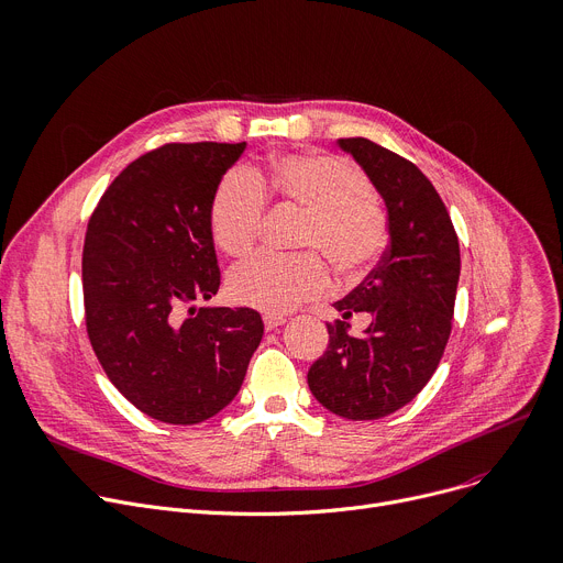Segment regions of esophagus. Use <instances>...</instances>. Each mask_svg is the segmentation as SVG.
Wrapping results in <instances>:
<instances>
[{"mask_svg": "<svg viewBox=\"0 0 563 563\" xmlns=\"http://www.w3.org/2000/svg\"><path fill=\"white\" fill-rule=\"evenodd\" d=\"M285 323V317H265V330L272 332Z\"/></svg>", "mask_w": 563, "mask_h": 563, "instance_id": "esophagus-1", "label": "esophagus"}]
</instances>
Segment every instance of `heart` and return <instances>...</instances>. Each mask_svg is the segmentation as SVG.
<instances>
[{"instance_id":"b5f03b06","label":"heart","mask_w":563,"mask_h":563,"mask_svg":"<svg viewBox=\"0 0 563 563\" xmlns=\"http://www.w3.org/2000/svg\"><path fill=\"white\" fill-rule=\"evenodd\" d=\"M265 190L306 212L301 244L323 251L340 274L360 276L383 253L387 217L368 197L366 176L323 152L285 156L267 172L238 167L221 178L212 197L210 231L223 253L244 255L253 249L265 217ZM328 285V269L317 253H257L229 274L233 301L267 314L289 312Z\"/></svg>"}]
</instances>
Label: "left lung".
<instances>
[{
	"label": "left lung",
	"instance_id": "8db88e82",
	"mask_svg": "<svg viewBox=\"0 0 563 563\" xmlns=\"http://www.w3.org/2000/svg\"><path fill=\"white\" fill-rule=\"evenodd\" d=\"M340 148L385 201L389 246L364 283L334 303L342 321L328 325V349L310 366L308 385L332 415L373 421L407 405L432 378L451 336L460 242L417 165L366 137L340 140ZM355 311L372 314L362 338L345 332Z\"/></svg>",
	"mask_w": 563,
	"mask_h": 563
}]
</instances>
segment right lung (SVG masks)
Here are the masks:
<instances>
[{
	"mask_svg": "<svg viewBox=\"0 0 563 563\" xmlns=\"http://www.w3.org/2000/svg\"><path fill=\"white\" fill-rule=\"evenodd\" d=\"M246 142L165 144L103 192L84 246L88 336L110 383L146 417L195 426L231 405L265 323L203 306L219 291L217 187Z\"/></svg>",
	"mask_w": 563,
	"mask_h": 563,
	"instance_id": "obj_1",
	"label": "right lung"
}]
</instances>
